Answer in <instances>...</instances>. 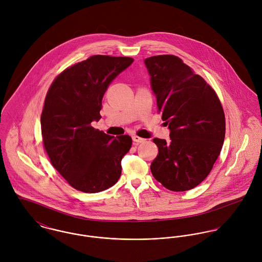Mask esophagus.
Here are the masks:
<instances>
[{
	"mask_svg": "<svg viewBox=\"0 0 262 262\" xmlns=\"http://www.w3.org/2000/svg\"><path fill=\"white\" fill-rule=\"evenodd\" d=\"M132 139H133L134 142H137V143H141V142H143L145 140V139H143V138H141V137H139L137 135H133Z\"/></svg>",
	"mask_w": 262,
	"mask_h": 262,
	"instance_id": "esophagus-1",
	"label": "esophagus"
}]
</instances>
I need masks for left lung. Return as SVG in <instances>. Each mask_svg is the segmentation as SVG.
Here are the masks:
<instances>
[{"label": "left lung", "mask_w": 262, "mask_h": 262, "mask_svg": "<svg viewBox=\"0 0 262 262\" xmlns=\"http://www.w3.org/2000/svg\"><path fill=\"white\" fill-rule=\"evenodd\" d=\"M151 90L170 140L154 138L158 154L150 169L167 189L185 191L200 185L217 160L225 138L220 100L206 80L174 55L144 60Z\"/></svg>", "instance_id": "obj_1"}]
</instances>
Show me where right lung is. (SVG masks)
I'll list each match as a JSON object with an SVG mask.
<instances>
[{"label":"right lung","instance_id":"right-lung-1","mask_svg":"<svg viewBox=\"0 0 262 262\" xmlns=\"http://www.w3.org/2000/svg\"><path fill=\"white\" fill-rule=\"evenodd\" d=\"M131 57L94 55L58 75L41 115L43 144L54 168L75 189L99 192L120 179L129 135L111 136L91 126L101 119L103 97Z\"/></svg>","mask_w":262,"mask_h":262}]
</instances>
